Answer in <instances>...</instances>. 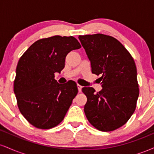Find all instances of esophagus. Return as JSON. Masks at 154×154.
Segmentation results:
<instances>
[{
    "label": "esophagus",
    "instance_id": "34e87169",
    "mask_svg": "<svg viewBox=\"0 0 154 154\" xmlns=\"http://www.w3.org/2000/svg\"><path fill=\"white\" fill-rule=\"evenodd\" d=\"M77 88H78V91H79V92H81V91H82V85H80L77 84Z\"/></svg>",
    "mask_w": 154,
    "mask_h": 154
}]
</instances>
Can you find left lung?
Instances as JSON below:
<instances>
[{
  "instance_id": "1",
  "label": "left lung",
  "mask_w": 154,
  "mask_h": 154,
  "mask_svg": "<svg viewBox=\"0 0 154 154\" xmlns=\"http://www.w3.org/2000/svg\"><path fill=\"white\" fill-rule=\"evenodd\" d=\"M91 63L92 73L100 77L102 90L83 88L87 96L84 111L97 130L110 132L121 128L136 109L139 95L137 69L131 54L118 40L109 35H79Z\"/></svg>"
}]
</instances>
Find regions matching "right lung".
I'll return each instance as SVG.
<instances>
[{
	"label": "right lung",
	"instance_id": "obj_1",
	"mask_svg": "<svg viewBox=\"0 0 154 154\" xmlns=\"http://www.w3.org/2000/svg\"><path fill=\"white\" fill-rule=\"evenodd\" d=\"M81 45L72 36L55 35L35 42L21 56L14 92L21 114L38 129H51L63 121L78 93L77 84L61 85L55 72L64 68L66 55Z\"/></svg>",
	"mask_w": 154,
	"mask_h": 154
}]
</instances>
